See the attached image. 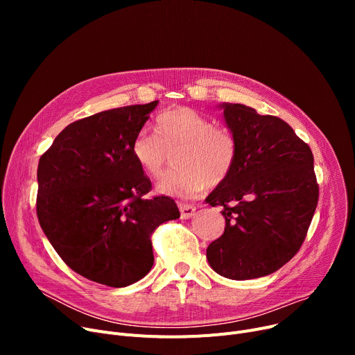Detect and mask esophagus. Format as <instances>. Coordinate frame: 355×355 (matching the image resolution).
Instances as JSON below:
<instances>
[{
  "mask_svg": "<svg viewBox=\"0 0 355 355\" xmlns=\"http://www.w3.org/2000/svg\"><path fill=\"white\" fill-rule=\"evenodd\" d=\"M180 211H181V218L187 220L196 214V207L193 204H180Z\"/></svg>",
  "mask_w": 355,
  "mask_h": 355,
  "instance_id": "obj_1",
  "label": "esophagus"
}]
</instances>
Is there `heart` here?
I'll return each instance as SVG.
<instances>
[{"mask_svg": "<svg viewBox=\"0 0 355 355\" xmlns=\"http://www.w3.org/2000/svg\"><path fill=\"white\" fill-rule=\"evenodd\" d=\"M155 135L139 130L130 145L141 170L153 178L164 171L170 153L177 151L174 164L158 182L157 190L166 196L191 197L209 185L225 181L233 170L237 144L232 130L189 107L178 106L159 114Z\"/></svg>", "mask_w": 355, "mask_h": 355, "instance_id": "heart-1", "label": "heart"}]
</instances>
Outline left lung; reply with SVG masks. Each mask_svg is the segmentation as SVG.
<instances>
[{
    "mask_svg": "<svg viewBox=\"0 0 355 355\" xmlns=\"http://www.w3.org/2000/svg\"><path fill=\"white\" fill-rule=\"evenodd\" d=\"M221 107L237 153L229 177L206 198L226 220L207 260L218 275L245 281L276 272L301 249L320 187L309 145L285 121L240 103Z\"/></svg>",
    "mask_w": 355,
    "mask_h": 355,
    "instance_id": "8db88e82",
    "label": "left lung"
}]
</instances>
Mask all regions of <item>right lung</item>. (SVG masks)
Returning <instances> with one entry per match:
<instances>
[{"instance_id": "add662e5", "label": "right lung", "mask_w": 355, "mask_h": 355, "mask_svg": "<svg viewBox=\"0 0 355 355\" xmlns=\"http://www.w3.org/2000/svg\"><path fill=\"white\" fill-rule=\"evenodd\" d=\"M158 101L103 110L67 125L40 157L37 217L63 262L89 281L123 288L154 265L151 236L180 217L130 151Z\"/></svg>"}]
</instances>
